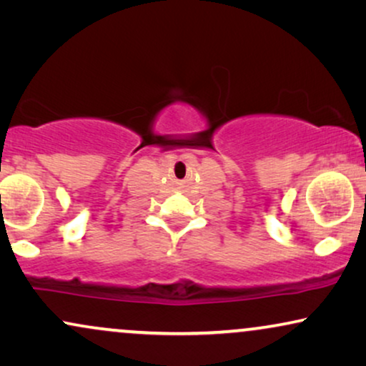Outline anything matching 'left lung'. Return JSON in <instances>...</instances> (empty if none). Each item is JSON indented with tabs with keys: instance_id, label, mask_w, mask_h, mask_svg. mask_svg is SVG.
<instances>
[{
	"instance_id": "1",
	"label": "left lung",
	"mask_w": 366,
	"mask_h": 366,
	"mask_svg": "<svg viewBox=\"0 0 366 366\" xmlns=\"http://www.w3.org/2000/svg\"><path fill=\"white\" fill-rule=\"evenodd\" d=\"M365 201H366V196H365Z\"/></svg>"
}]
</instances>
